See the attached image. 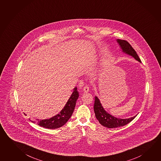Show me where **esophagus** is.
Here are the masks:
<instances>
[{
    "label": "esophagus",
    "mask_w": 161,
    "mask_h": 161,
    "mask_svg": "<svg viewBox=\"0 0 161 161\" xmlns=\"http://www.w3.org/2000/svg\"><path fill=\"white\" fill-rule=\"evenodd\" d=\"M83 90L84 92H88L90 90H89V87L88 86H86L83 88Z\"/></svg>",
    "instance_id": "esophagus-1"
}]
</instances>
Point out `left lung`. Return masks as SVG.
<instances>
[{"label":"left lung","instance_id":"8db88e82","mask_svg":"<svg viewBox=\"0 0 161 161\" xmlns=\"http://www.w3.org/2000/svg\"><path fill=\"white\" fill-rule=\"evenodd\" d=\"M116 41L123 52L132 56L136 60L141 63L140 59L138 56L136 52L129 42L125 40L120 39H117ZM94 109L96 118L99 121L100 124L108 128H114L125 125L137 116V115H136L133 117L128 119H119L114 117L105 111L102 105L100 100L97 97H95Z\"/></svg>","mask_w":161,"mask_h":161}]
</instances>
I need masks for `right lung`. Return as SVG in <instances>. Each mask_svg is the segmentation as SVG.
Here are the masks:
<instances>
[{
  "instance_id": "1",
  "label": "right lung",
  "mask_w": 161,
  "mask_h": 161,
  "mask_svg": "<svg viewBox=\"0 0 161 161\" xmlns=\"http://www.w3.org/2000/svg\"><path fill=\"white\" fill-rule=\"evenodd\" d=\"M79 97V93L77 91V88L73 89V92L71 95L64 108L58 114L47 119L36 120L31 121L34 123H37L38 125L47 129H56L61 127L67 123L73 113L74 108L76 104V100Z\"/></svg>"
}]
</instances>
